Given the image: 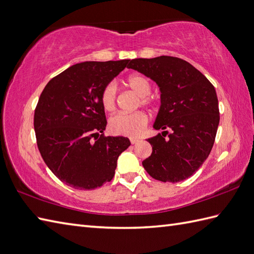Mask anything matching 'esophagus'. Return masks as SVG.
I'll list each match as a JSON object with an SVG mask.
<instances>
[{
  "mask_svg": "<svg viewBox=\"0 0 254 254\" xmlns=\"http://www.w3.org/2000/svg\"><path fill=\"white\" fill-rule=\"evenodd\" d=\"M129 140H131V144H132V145H134V144H137L138 141H139V139H137V138H131Z\"/></svg>",
  "mask_w": 254,
  "mask_h": 254,
  "instance_id": "esophagus-1",
  "label": "esophagus"
}]
</instances>
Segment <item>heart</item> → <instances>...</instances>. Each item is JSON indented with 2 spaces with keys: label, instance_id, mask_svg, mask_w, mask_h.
Segmentation results:
<instances>
[{
  "label": "heart",
  "instance_id": "b5f03b06",
  "mask_svg": "<svg viewBox=\"0 0 254 254\" xmlns=\"http://www.w3.org/2000/svg\"><path fill=\"white\" fill-rule=\"evenodd\" d=\"M127 86L140 97L141 105H149L151 103L148 95L151 92V82L143 74H132L127 80ZM117 85L110 82L104 87L102 92V104L107 111H113L116 108L117 102ZM147 116L144 113L125 114L120 113L109 119L108 128L115 135H126V136H138L147 126Z\"/></svg>",
  "mask_w": 254,
  "mask_h": 254
}]
</instances>
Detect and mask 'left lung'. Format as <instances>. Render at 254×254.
<instances>
[{"instance_id": "8db88e82", "label": "left lung", "mask_w": 254, "mask_h": 254, "mask_svg": "<svg viewBox=\"0 0 254 254\" xmlns=\"http://www.w3.org/2000/svg\"><path fill=\"white\" fill-rule=\"evenodd\" d=\"M128 68L154 80L161 105L154 128H170L147 141L151 155L143 167L151 178L178 183L191 176L210 155L220 122L214 86L184 60L172 56L135 58Z\"/></svg>"}]
</instances>
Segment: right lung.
<instances>
[{"instance_id":"1","label":"right lung","mask_w":254,"mask_h":254,"mask_svg":"<svg viewBox=\"0 0 254 254\" xmlns=\"http://www.w3.org/2000/svg\"><path fill=\"white\" fill-rule=\"evenodd\" d=\"M128 62L75 64L53 78L39 98L33 123L40 154L75 190H95L113 180L118 157L131 145L127 137L105 136L102 104L104 87Z\"/></svg>"}]
</instances>
